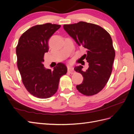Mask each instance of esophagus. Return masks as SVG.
<instances>
[{
    "label": "esophagus",
    "mask_w": 134,
    "mask_h": 134,
    "mask_svg": "<svg viewBox=\"0 0 134 134\" xmlns=\"http://www.w3.org/2000/svg\"><path fill=\"white\" fill-rule=\"evenodd\" d=\"M68 71L69 72L70 74H72L74 71V68L71 66H68Z\"/></svg>",
    "instance_id": "obj_1"
}]
</instances>
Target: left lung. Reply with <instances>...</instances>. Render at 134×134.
Wrapping results in <instances>:
<instances>
[{
  "label": "left lung",
  "instance_id": "obj_1",
  "mask_svg": "<svg viewBox=\"0 0 134 134\" xmlns=\"http://www.w3.org/2000/svg\"><path fill=\"white\" fill-rule=\"evenodd\" d=\"M63 27L79 46L87 50L82 58L89 63L88 69L83 71L82 65L74 68L83 77L82 83L76 87L77 90L88 96L96 94L106 86L112 71L115 51L111 36L100 26L86 22Z\"/></svg>",
  "mask_w": 134,
  "mask_h": 134
}]
</instances>
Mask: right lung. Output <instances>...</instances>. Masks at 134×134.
Instances as JSON below:
<instances>
[{
	"label": "right lung",
	"instance_id": "right-lung-1",
	"mask_svg": "<svg viewBox=\"0 0 134 134\" xmlns=\"http://www.w3.org/2000/svg\"><path fill=\"white\" fill-rule=\"evenodd\" d=\"M61 26L47 23L32 27L20 37L16 47L17 66L27 91L38 98H48L57 92L60 78L67 72L65 65L60 63L54 70L42 64L48 51V42Z\"/></svg>",
	"mask_w": 134,
	"mask_h": 134
}]
</instances>
